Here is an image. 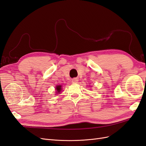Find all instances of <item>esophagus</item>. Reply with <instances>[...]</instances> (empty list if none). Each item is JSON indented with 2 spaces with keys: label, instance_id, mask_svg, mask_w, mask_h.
Instances as JSON below:
<instances>
[{
  "label": "esophagus",
  "instance_id": "esophagus-1",
  "mask_svg": "<svg viewBox=\"0 0 146 146\" xmlns=\"http://www.w3.org/2000/svg\"><path fill=\"white\" fill-rule=\"evenodd\" d=\"M78 81V78H73V79H72V82L73 83H74V84L77 83Z\"/></svg>",
  "mask_w": 146,
  "mask_h": 146
}]
</instances>
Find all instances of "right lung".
I'll use <instances>...</instances> for the list:
<instances>
[{
  "label": "right lung",
  "mask_w": 146,
  "mask_h": 146,
  "mask_svg": "<svg viewBox=\"0 0 146 146\" xmlns=\"http://www.w3.org/2000/svg\"><path fill=\"white\" fill-rule=\"evenodd\" d=\"M56 90H57V92L58 93H59L61 90V86H56Z\"/></svg>",
  "instance_id": "right-lung-1"
}]
</instances>
